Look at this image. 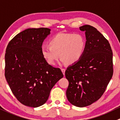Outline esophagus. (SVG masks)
I'll list each match as a JSON object with an SVG mask.
<instances>
[{"instance_id": "1", "label": "esophagus", "mask_w": 120, "mask_h": 120, "mask_svg": "<svg viewBox=\"0 0 120 120\" xmlns=\"http://www.w3.org/2000/svg\"><path fill=\"white\" fill-rule=\"evenodd\" d=\"M65 71H66V70H65L64 68H61V71H62L64 75H65Z\"/></svg>"}]
</instances>
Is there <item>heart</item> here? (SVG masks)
<instances>
[{"label":"heart","mask_w":120,"mask_h":120,"mask_svg":"<svg viewBox=\"0 0 120 120\" xmlns=\"http://www.w3.org/2000/svg\"><path fill=\"white\" fill-rule=\"evenodd\" d=\"M86 40L81 33H59L50 40V45H43L41 53L49 64H55L60 56L67 65L77 63L83 56Z\"/></svg>","instance_id":"obj_1"}]
</instances>
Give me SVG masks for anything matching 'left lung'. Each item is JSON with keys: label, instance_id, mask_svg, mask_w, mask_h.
Listing matches in <instances>:
<instances>
[{"label": "left lung", "instance_id": "obj_1", "mask_svg": "<svg viewBox=\"0 0 120 120\" xmlns=\"http://www.w3.org/2000/svg\"><path fill=\"white\" fill-rule=\"evenodd\" d=\"M85 32L86 46L81 59L65 71L69 82L68 101L79 107L91 105L102 96L113 74L112 52L109 41L94 27H80Z\"/></svg>", "mask_w": 120, "mask_h": 120}]
</instances>
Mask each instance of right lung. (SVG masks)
I'll return each instance as SVG.
<instances>
[{"instance_id":"1","label":"right lung","mask_w":120,"mask_h":120,"mask_svg":"<svg viewBox=\"0 0 120 120\" xmlns=\"http://www.w3.org/2000/svg\"><path fill=\"white\" fill-rule=\"evenodd\" d=\"M50 30L26 29L10 40L6 50V79L17 100L26 106L45 104L53 86L63 77L61 70L49 64L41 53Z\"/></svg>"}]
</instances>
